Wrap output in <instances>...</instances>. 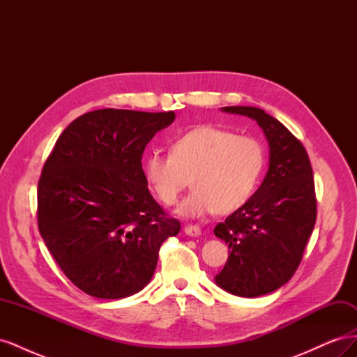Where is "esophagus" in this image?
I'll return each mask as SVG.
<instances>
[{
	"label": "esophagus",
	"instance_id": "esophagus-1",
	"mask_svg": "<svg viewBox=\"0 0 357 357\" xmlns=\"http://www.w3.org/2000/svg\"><path fill=\"white\" fill-rule=\"evenodd\" d=\"M185 234L189 236H199L201 235V228L197 225H186L185 226Z\"/></svg>",
	"mask_w": 357,
	"mask_h": 357
}]
</instances>
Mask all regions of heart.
I'll use <instances>...</instances> for the list:
<instances>
[{
    "mask_svg": "<svg viewBox=\"0 0 357 357\" xmlns=\"http://www.w3.org/2000/svg\"><path fill=\"white\" fill-rule=\"evenodd\" d=\"M264 165V149L255 138L204 125L178 135L169 155H149L143 169L149 188L168 207L177 204L190 178L193 192L177 213L199 219L241 208L253 195Z\"/></svg>",
    "mask_w": 357,
    "mask_h": 357,
    "instance_id": "1",
    "label": "heart"
}]
</instances>
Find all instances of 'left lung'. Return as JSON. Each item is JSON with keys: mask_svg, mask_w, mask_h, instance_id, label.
Returning a JSON list of instances; mask_svg holds the SVG:
<instances>
[{"mask_svg": "<svg viewBox=\"0 0 357 357\" xmlns=\"http://www.w3.org/2000/svg\"><path fill=\"white\" fill-rule=\"evenodd\" d=\"M222 112L253 119L269 146L262 185L214 228V235L229 247L215 284L236 296L256 298L286 284L301 264L316 223L314 178L307 150L275 117L244 105Z\"/></svg>", "mask_w": 357, "mask_h": 357, "instance_id": "obj_1", "label": "left lung"}]
</instances>
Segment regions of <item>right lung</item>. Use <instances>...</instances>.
<instances>
[{
    "label": "right lung",
    "mask_w": 357,
    "mask_h": 357,
    "mask_svg": "<svg viewBox=\"0 0 357 357\" xmlns=\"http://www.w3.org/2000/svg\"><path fill=\"white\" fill-rule=\"evenodd\" d=\"M174 112L102 109L73 121L38 181V229L84 294L121 299L144 289L159 248L180 231L150 195L142 158Z\"/></svg>",
    "instance_id": "obj_1"
}]
</instances>
